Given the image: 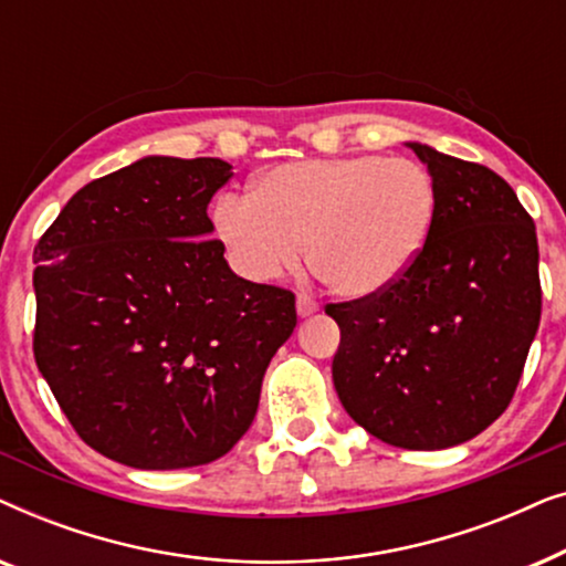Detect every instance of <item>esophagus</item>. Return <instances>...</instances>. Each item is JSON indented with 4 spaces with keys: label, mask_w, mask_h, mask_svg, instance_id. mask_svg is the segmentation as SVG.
Masks as SVG:
<instances>
[{
    "label": "esophagus",
    "mask_w": 566,
    "mask_h": 566,
    "mask_svg": "<svg viewBox=\"0 0 566 566\" xmlns=\"http://www.w3.org/2000/svg\"><path fill=\"white\" fill-rule=\"evenodd\" d=\"M296 312L301 319H306V316H314L316 312H319V304L312 296H306V293H298L296 298Z\"/></svg>",
    "instance_id": "34e87169"
}]
</instances>
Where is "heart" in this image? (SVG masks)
<instances>
[{"label": "heart", "mask_w": 566, "mask_h": 566, "mask_svg": "<svg viewBox=\"0 0 566 566\" xmlns=\"http://www.w3.org/2000/svg\"><path fill=\"white\" fill-rule=\"evenodd\" d=\"M436 208V182L420 161L358 154L268 169L250 196L216 198L211 227L247 281L281 277L304 244L332 291L360 298L399 281L420 258Z\"/></svg>", "instance_id": "1"}]
</instances>
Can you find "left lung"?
I'll use <instances>...</instances> for the list:
<instances>
[{"mask_svg":"<svg viewBox=\"0 0 566 566\" xmlns=\"http://www.w3.org/2000/svg\"><path fill=\"white\" fill-rule=\"evenodd\" d=\"M438 190L405 275L327 304L339 327L337 397L360 428L407 451L459 446L505 412L541 322L536 223L490 167L409 144Z\"/></svg>","mask_w":566,"mask_h":566,"instance_id":"obj_1","label":"left lung"}]
</instances>
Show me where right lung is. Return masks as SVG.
<instances>
[{"label":"right lung","mask_w":566,"mask_h":566,"mask_svg":"<svg viewBox=\"0 0 566 566\" xmlns=\"http://www.w3.org/2000/svg\"><path fill=\"white\" fill-rule=\"evenodd\" d=\"M229 177L213 157L138 159L84 185L38 239V370L76 436L126 467L229 453L296 327V296L231 273L208 237Z\"/></svg>","instance_id":"right-lung-1"}]
</instances>
